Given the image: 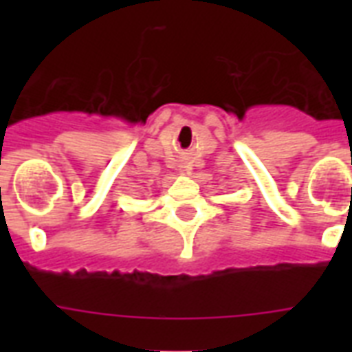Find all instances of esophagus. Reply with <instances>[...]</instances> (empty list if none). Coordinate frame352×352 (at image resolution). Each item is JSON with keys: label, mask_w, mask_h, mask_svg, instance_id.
<instances>
[{"label": "esophagus", "mask_w": 352, "mask_h": 352, "mask_svg": "<svg viewBox=\"0 0 352 352\" xmlns=\"http://www.w3.org/2000/svg\"><path fill=\"white\" fill-rule=\"evenodd\" d=\"M182 168V171H188V166H181Z\"/></svg>", "instance_id": "34e87169"}]
</instances>
